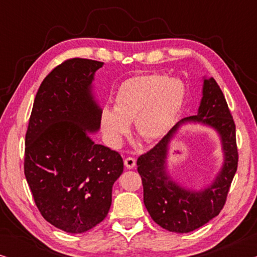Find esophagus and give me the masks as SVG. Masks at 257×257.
<instances>
[{
  "mask_svg": "<svg viewBox=\"0 0 257 257\" xmlns=\"http://www.w3.org/2000/svg\"><path fill=\"white\" fill-rule=\"evenodd\" d=\"M124 164L127 168H133L136 166V159H135V158H132V157H128L124 160Z\"/></svg>",
  "mask_w": 257,
  "mask_h": 257,
  "instance_id": "34e87169",
  "label": "esophagus"
}]
</instances>
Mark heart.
<instances>
[{"label":"heart","instance_id":"1","mask_svg":"<svg viewBox=\"0 0 257 257\" xmlns=\"http://www.w3.org/2000/svg\"><path fill=\"white\" fill-rule=\"evenodd\" d=\"M185 96L184 84L163 73H147L125 80L115 93L113 111L105 108L100 115L107 143L120 146L133 121L136 135L146 143L163 138L181 111Z\"/></svg>","mask_w":257,"mask_h":257}]
</instances>
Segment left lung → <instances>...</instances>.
Listing matches in <instances>:
<instances>
[{
    "label": "left lung",
    "instance_id": "1",
    "mask_svg": "<svg viewBox=\"0 0 257 257\" xmlns=\"http://www.w3.org/2000/svg\"><path fill=\"white\" fill-rule=\"evenodd\" d=\"M201 122L217 130L225 154L216 180L196 192L174 183L166 172L168 146L184 122ZM238 153L235 122L220 86L214 78L203 79L202 99L196 115L178 122L159 143L137 160L143 180L144 203L156 223L174 233H189L219 215L226 203L230 184L237 170Z\"/></svg>",
    "mask_w": 257,
    "mask_h": 257
}]
</instances>
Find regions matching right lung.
Here are the masks:
<instances>
[{
    "mask_svg": "<svg viewBox=\"0 0 257 257\" xmlns=\"http://www.w3.org/2000/svg\"><path fill=\"white\" fill-rule=\"evenodd\" d=\"M103 62L66 59L42 82L26 133L24 174L42 216L71 234L106 217L120 154L93 142L101 110L94 100V72Z\"/></svg>",
    "mask_w": 257,
    "mask_h": 257,
    "instance_id": "add662e5",
    "label": "right lung"
}]
</instances>
